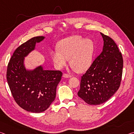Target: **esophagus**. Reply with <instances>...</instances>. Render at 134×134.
Here are the masks:
<instances>
[{"instance_id": "34e87169", "label": "esophagus", "mask_w": 134, "mask_h": 134, "mask_svg": "<svg viewBox=\"0 0 134 134\" xmlns=\"http://www.w3.org/2000/svg\"><path fill=\"white\" fill-rule=\"evenodd\" d=\"M63 77H64V78H70L71 77V75H70V74H66V73L63 74Z\"/></svg>"}]
</instances>
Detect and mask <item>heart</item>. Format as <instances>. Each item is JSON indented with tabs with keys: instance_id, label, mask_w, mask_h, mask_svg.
<instances>
[{
	"instance_id": "heart-1",
	"label": "heart",
	"mask_w": 134,
	"mask_h": 134,
	"mask_svg": "<svg viewBox=\"0 0 134 134\" xmlns=\"http://www.w3.org/2000/svg\"><path fill=\"white\" fill-rule=\"evenodd\" d=\"M94 53V44L92 40L74 35L60 41L56 50L51 53V57L57 69L64 67L69 60L70 67L81 72L90 67Z\"/></svg>"
}]
</instances>
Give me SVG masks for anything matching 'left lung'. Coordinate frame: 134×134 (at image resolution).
<instances>
[{"mask_svg": "<svg viewBox=\"0 0 134 134\" xmlns=\"http://www.w3.org/2000/svg\"><path fill=\"white\" fill-rule=\"evenodd\" d=\"M103 50L81 76L78 96L90 105L105 102L118 90L122 76L123 58L112 38L100 33Z\"/></svg>", "mask_w": 134, "mask_h": 134, "instance_id": "1", "label": "left lung"}]
</instances>
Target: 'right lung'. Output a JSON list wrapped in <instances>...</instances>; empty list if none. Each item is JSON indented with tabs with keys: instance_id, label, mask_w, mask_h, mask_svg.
<instances>
[{
	"instance_id": "1",
	"label": "right lung",
	"mask_w": 134,
	"mask_h": 134,
	"mask_svg": "<svg viewBox=\"0 0 134 134\" xmlns=\"http://www.w3.org/2000/svg\"><path fill=\"white\" fill-rule=\"evenodd\" d=\"M44 37L32 38L16 49L8 63L6 78L10 92L20 107L32 113L47 110L54 100L57 86L62 79V72L45 70L42 65L32 70L24 65L25 57L34 50L36 43Z\"/></svg>"
}]
</instances>
